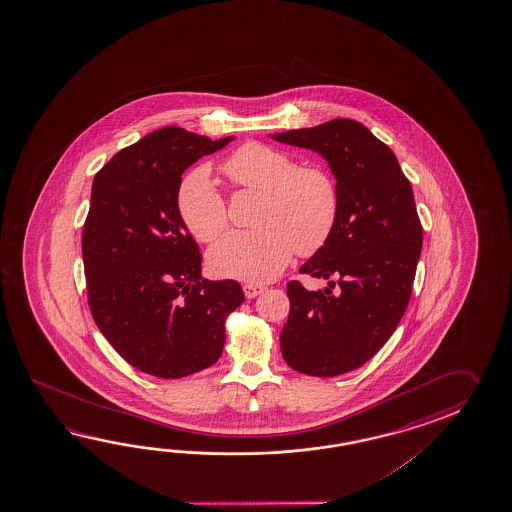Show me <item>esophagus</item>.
I'll use <instances>...</instances> for the list:
<instances>
[{"instance_id": "esophagus-1", "label": "esophagus", "mask_w": 512, "mask_h": 512, "mask_svg": "<svg viewBox=\"0 0 512 512\" xmlns=\"http://www.w3.org/2000/svg\"><path fill=\"white\" fill-rule=\"evenodd\" d=\"M263 291H265V285H260V283H245L243 285V293L247 298H256Z\"/></svg>"}]
</instances>
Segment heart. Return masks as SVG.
Instances as JSON below:
<instances>
[{
    "label": "heart",
    "instance_id": "b5f03b06",
    "mask_svg": "<svg viewBox=\"0 0 512 512\" xmlns=\"http://www.w3.org/2000/svg\"><path fill=\"white\" fill-rule=\"evenodd\" d=\"M223 172L236 186L263 192L254 223L232 230L208 251L210 271L241 282H269L291 261L320 251L335 229L340 208L337 183L322 168H298L289 153L247 142L230 153ZM177 210L199 241L218 238L227 227V205L207 166H196L177 188Z\"/></svg>",
    "mask_w": 512,
    "mask_h": 512
}]
</instances>
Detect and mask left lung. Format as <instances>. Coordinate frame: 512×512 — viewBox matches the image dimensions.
Returning a JSON list of instances; mask_svg holds the SVG:
<instances>
[{"mask_svg": "<svg viewBox=\"0 0 512 512\" xmlns=\"http://www.w3.org/2000/svg\"><path fill=\"white\" fill-rule=\"evenodd\" d=\"M271 137L320 153L337 179L335 229L300 267L329 283L324 291L287 283L291 311L280 335L293 370L337 377L366 364L408 307L423 247L414 192L395 153L357 120Z\"/></svg>", "mask_w": 512, "mask_h": 512, "instance_id": "1", "label": "left lung"}]
</instances>
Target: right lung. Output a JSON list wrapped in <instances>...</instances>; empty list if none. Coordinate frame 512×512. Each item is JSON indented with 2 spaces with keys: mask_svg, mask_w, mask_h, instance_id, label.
Here are the masks:
<instances>
[{
  "mask_svg": "<svg viewBox=\"0 0 512 512\" xmlns=\"http://www.w3.org/2000/svg\"><path fill=\"white\" fill-rule=\"evenodd\" d=\"M232 139L166 126L93 179L82 234L89 309L120 357L153 377L181 379L218 362L225 320L245 298L240 283L201 276V252L177 210L186 168Z\"/></svg>",
  "mask_w": 512,
  "mask_h": 512,
  "instance_id": "add662e5",
  "label": "right lung"
}]
</instances>
